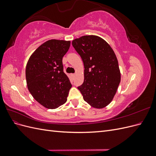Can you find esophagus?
Masks as SVG:
<instances>
[{"label":"esophagus","mask_w":156,"mask_h":156,"mask_svg":"<svg viewBox=\"0 0 156 156\" xmlns=\"http://www.w3.org/2000/svg\"><path fill=\"white\" fill-rule=\"evenodd\" d=\"M75 74H74V73H73V74H72V77H75Z\"/></svg>","instance_id":"1"}]
</instances>
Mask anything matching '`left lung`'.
Masks as SVG:
<instances>
[{
    "label": "left lung",
    "instance_id": "1",
    "mask_svg": "<svg viewBox=\"0 0 156 156\" xmlns=\"http://www.w3.org/2000/svg\"><path fill=\"white\" fill-rule=\"evenodd\" d=\"M72 45L84 64V82L77 87L84 100L101 108L112 100L120 82L119 62L114 51L101 37L83 36Z\"/></svg>",
    "mask_w": 156,
    "mask_h": 156
}]
</instances>
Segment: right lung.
<instances>
[{"mask_svg":"<svg viewBox=\"0 0 156 156\" xmlns=\"http://www.w3.org/2000/svg\"><path fill=\"white\" fill-rule=\"evenodd\" d=\"M69 46V41H47L32 54L27 64L28 89L46 108H57L67 100L72 85L64 72L62 58Z\"/></svg>","mask_w":156,"mask_h":156,"instance_id":"obj_1","label":"right lung"}]
</instances>
